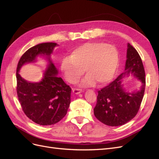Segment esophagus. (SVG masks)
Returning a JSON list of instances; mask_svg holds the SVG:
<instances>
[{"label": "esophagus", "instance_id": "esophagus-1", "mask_svg": "<svg viewBox=\"0 0 159 159\" xmlns=\"http://www.w3.org/2000/svg\"><path fill=\"white\" fill-rule=\"evenodd\" d=\"M73 93H75V94H78L80 92H82V90H81V89H78V88H73Z\"/></svg>", "mask_w": 159, "mask_h": 159}]
</instances>
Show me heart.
<instances>
[{"instance_id":"b5f03b06","label":"heart","mask_w":159,"mask_h":159,"mask_svg":"<svg viewBox=\"0 0 159 159\" xmlns=\"http://www.w3.org/2000/svg\"><path fill=\"white\" fill-rule=\"evenodd\" d=\"M119 63V54L115 46L102 42L82 44L63 58L61 71L67 82L75 84L87 73L82 85L91 86L94 82L102 85L113 78Z\"/></svg>"}]
</instances>
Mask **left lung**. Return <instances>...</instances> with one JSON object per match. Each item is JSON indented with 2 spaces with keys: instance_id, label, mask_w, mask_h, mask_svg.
Instances as JSON below:
<instances>
[{
  "instance_id": "8db88e82",
  "label": "left lung",
  "mask_w": 159,
  "mask_h": 159,
  "mask_svg": "<svg viewBox=\"0 0 159 159\" xmlns=\"http://www.w3.org/2000/svg\"><path fill=\"white\" fill-rule=\"evenodd\" d=\"M131 73L143 85L140 91L127 93L121 83L125 75ZM146 86L145 71L140 56L128 43L125 71L113 82L98 92L97 102L94 109L95 117L109 126H120L132 119L140 109Z\"/></svg>"
}]
</instances>
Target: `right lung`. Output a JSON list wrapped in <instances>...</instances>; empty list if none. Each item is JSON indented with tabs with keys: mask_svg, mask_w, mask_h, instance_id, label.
<instances>
[{
	"mask_svg": "<svg viewBox=\"0 0 159 159\" xmlns=\"http://www.w3.org/2000/svg\"><path fill=\"white\" fill-rule=\"evenodd\" d=\"M45 42L29 48L21 56L17 67V93L23 111L30 119L41 125L58 123L67 114L71 102V88L58 77V70L50 56L57 46ZM38 55L45 56L49 65L40 83L27 82L19 75L20 67L25 63L33 62Z\"/></svg>",
	"mask_w": 159,
	"mask_h": 159,
	"instance_id": "1",
	"label": "right lung"
}]
</instances>
